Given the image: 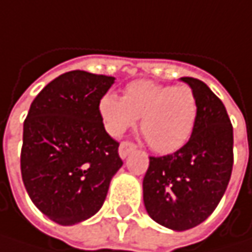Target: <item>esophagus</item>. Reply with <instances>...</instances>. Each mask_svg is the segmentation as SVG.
Returning a JSON list of instances; mask_svg holds the SVG:
<instances>
[{"mask_svg": "<svg viewBox=\"0 0 252 252\" xmlns=\"http://www.w3.org/2000/svg\"><path fill=\"white\" fill-rule=\"evenodd\" d=\"M135 149H137V146H135L132 141H123V143L120 144V156H121L123 158H126V156H128L131 151H134Z\"/></svg>", "mask_w": 252, "mask_h": 252, "instance_id": "34e87169", "label": "esophagus"}]
</instances>
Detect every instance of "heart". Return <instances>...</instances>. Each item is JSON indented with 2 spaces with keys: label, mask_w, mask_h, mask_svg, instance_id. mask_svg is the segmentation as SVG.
Masks as SVG:
<instances>
[{
  "label": "heart",
  "mask_w": 252,
  "mask_h": 252,
  "mask_svg": "<svg viewBox=\"0 0 252 252\" xmlns=\"http://www.w3.org/2000/svg\"><path fill=\"white\" fill-rule=\"evenodd\" d=\"M105 129L118 137L141 118V132L157 153H173L190 138L197 118V101L188 85H161L134 80L123 98L105 94L98 103Z\"/></svg>",
  "instance_id": "heart-1"
}]
</instances>
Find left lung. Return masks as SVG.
<instances>
[{"label":"left lung","instance_id":"obj_1","mask_svg":"<svg viewBox=\"0 0 252 252\" xmlns=\"http://www.w3.org/2000/svg\"><path fill=\"white\" fill-rule=\"evenodd\" d=\"M180 79L196 95L193 132L173 154L151 156L143 180L149 215L174 231L190 229L215 211L234 166V129L225 105L202 80Z\"/></svg>","mask_w":252,"mask_h":252}]
</instances>
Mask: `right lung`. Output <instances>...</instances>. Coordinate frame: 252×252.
Instances as JSON below:
<instances>
[{
    "instance_id": "add662e5",
    "label": "right lung",
    "mask_w": 252,
    "mask_h": 252,
    "mask_svg": "<svg viewBox=\"0 0 252 252\" xmlns=\"http://www.w3.org/2000/svg\"><path fill=\"white\" fill-rule=\"evenodd\" d=\"M112 76L72 70L47 83L24 120L21 176L35 206L60 225L95 215L123 166L120 143L103 126L98 103Z\"/></svg>"
}]
</instances>
